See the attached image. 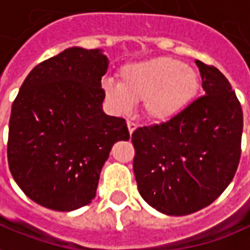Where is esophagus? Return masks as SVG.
Returning <instances> with one entry per match:
<instances>
[{"mask_svg":"<svg viewBox=\"0 0 250 250\" xmlns=\"http://www.w3.org/2000/svg\"><path fill=\"white\" fill-rule=\"evenodd\" d=\"M127 127H128V132H130V134H132V132L136 130V127H138V125H135L134 122H131V120H127Z\"/></svg>","mask_w":250,"mask_h":250,"instance_id":"1","label":"esophagus"}]
</instances>
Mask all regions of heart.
I'll list each match as a JSON object with an SVG mask.
<instances>
[{"label":"heart","mask_w":250,"mask_h":250,"mask_svg":"<svg viewBox=\"0 0 250 250\" xmlns=\"http://www.w3.org/2000/svg\"><path fill=\"white\" fill-rule=\"evenodd\" d=\"M119 84L104 83L103 91L111 107L120 114L143 102L144 115L153 122H166L179 115L196 98L199 74L171 57L125 64L118 74Z\"/></svg>","instance_id":"obj_1"}]
</instances>
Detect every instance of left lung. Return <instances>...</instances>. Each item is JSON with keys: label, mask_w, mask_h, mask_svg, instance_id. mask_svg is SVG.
I'll use <instances>...</instances> for the list:
<instances>
[{"label": "left lung", "mask_w": 250, "mask_h": 250, "mask_svg": "<svg viewBox=\"0 0 250 250\" xmlns=\"http://www.w3.org/2000/svg\"><path fill=\"white\" fill-rule=\"evenodd\" d=\"M205 94L175 118L134 131V173L144 201L184 216L203 209L233 180L241 158L243 108L219 68L196 61Z\"/></svg>", "instance_id": "obj_1"}]
</instances>
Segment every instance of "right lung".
Returning <instances> with one entry per match:
<instances>
[{"label":"right lung","instance_id":"1","mask_svg":"<svg viewBox=\"0 0 250 250\" xmlns=\"http://www.w3.org/2000/svg\"><path fill=\"white\" fill-rule=\"evenodd\" d=\"M107 67L99 50L70 47L22 83L9 120L7 163L37 204L59 212L90 204L111 147L130 139L125 120L102 110Z\"/></svg>","mask_w":250,"mask_h":250}]
</instances>
